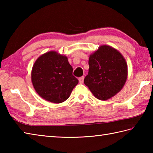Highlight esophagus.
Wrapping results in <instances>:
<instances>
[{
    "mask_svg": "<svg viewBox=\"0 0 153 153\" xmlns=\"http://www.w3.org/2000/svg\"><path fill=\"white\" fill-rule=\"evenodd\" d=\"M83 79H84V77H83V76L79 77V83H83Z\"/></svg>",
    "mask_w": 153,
    "mask_h": 153,
    "instance_id": "esophagus-1",
    "label": "esophagus"
}]
</instances>
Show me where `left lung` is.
<instances>
[{"label":"left lung","mask_w":153,"mask_h":153,"mask_svg":"<svg viewBox=\"0 0 153 153\" xmlns=\"http://www.w3.org/2000/svg\"><path fill=\"white\" fill-rule=\"evenodd\" d=\"M89 65L84 83L98 100H109L121 90L128 71L125 59L118 50L101 46L89 56Z\"/></svg>","instance_id":"left-lung-1"}]
</instances>
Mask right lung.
Returning a JSON list of instances; mask_svg holds the SVG:
<instances>
[{
	"label": "right lung",
	"instance_id": "obj_1",
	"mask_svg": "<svg viewBox=\"0 0 153 153\" xmlns=\"http://www.w3.org/2000/svg\"><path fill=\"white\" fill-rule=\"evenodd\" d=\"M66 56L55 51L40 56L33 65L31 79L36 91L50 102L60 103L70 97L78 79Z\"/></svg>",
	"mask_w": 153,
	"mask_h": 153
}]
</instances>
